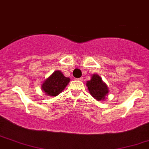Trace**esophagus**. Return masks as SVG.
I'll return each mask as SVG.
<instances>
[{
	"label": "esophagus",
	"instance_id": "34e87169",
	"mask_svg": "<svg viewBox=\"0 0 149 149\" xmlns=\"http://www.w3.org/2000/svg\"><path fill=\"white\" fill-rule=\"evenodd\" d=\"M78 81H83V77H81V78H78Z\"/></svg>",
	"mask_w": 149,
	"mask_h": 149
}]
</instances>
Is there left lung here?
I'll use <instances>...</instances> for the list:
<instances>
[{"instance_id":"8db88e82","label":"left lung","mask_w":149,"mask_h":149,"mask_svg":"<svg viewBox=\"0 0 149 149\" xmlns=\"http://www.w3.org/2000/svg\"><path fill=\"white\" fill-rule=\"evenodd\" d=\"M86 86L91 95L98 101L105 98V96L109 93L107 85L97 74H93L91 81H87Z\"/></svg>"}]
</instances>
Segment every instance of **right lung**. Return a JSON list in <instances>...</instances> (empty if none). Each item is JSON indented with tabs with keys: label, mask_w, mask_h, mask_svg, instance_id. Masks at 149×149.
Returning <instances> with one entry per match:
<instances>
[{
	"label": "right lung",
	"mask_w": 149,
	"mask_h": 149,
	"mask_svg": "<svg viewBox=\"0 0 149 149\" xmlns=\"http://www.w3.org/2000/svg\"><path fill=\"white\" fill-rule=\"evenodd\" d=\"M69 82V78L65 77L60 71H56L45 80L42 86V90L49 96H57Z\"/></svg>",
	"instance_id": "right-lung-1"
}]
</instances>
